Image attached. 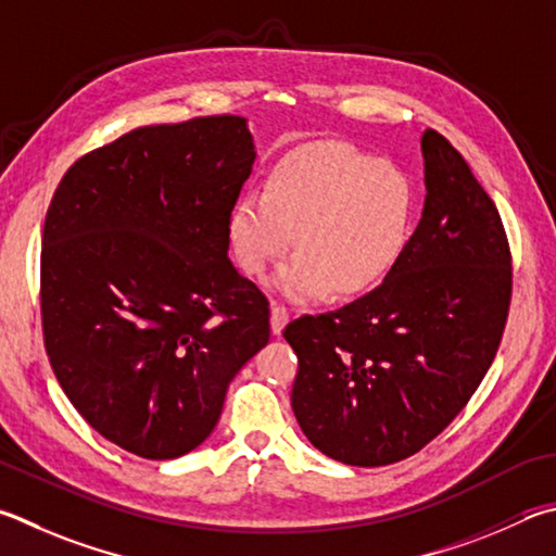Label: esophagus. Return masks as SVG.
I'll return each instance as SVG.
<instances>
[{"label": "esophagus", "instance_id": "34e87169", "mask_svg": "<svg viewBox=\"0 0 556 556\" xmlns=\"http://www.w3.org/2000/svg\"><path fill=\"white\" fill-rule=\"evenodd\" d=\"M271 332L275 336H281L285 332V326L289 323V311L285 306H271Z\"/></svg>", "mask_w": 556, "mask_h": 556}]
</instances>
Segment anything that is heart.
<instances>
[{
  "label": "heart",
  "mask_w": 556,
  "mask_h": 556,
  "mask_svg": "<svg viewBox=\"0 0 556 556\" xmlns=\"http://www.w3.org/2000/svg\"><path fill=\"white\" fill-rule=\"evenodd\" d=\"M416 189L401 167L340 140H318L271 169L267 187L245 191L228 214L240 269L260 277L296 243L271 277L294 304L359 294L389 275L406 250Z\"/></svg>",
  "instance_id": "b5f03b06"
}]
</instances>
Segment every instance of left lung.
<instances>
[{
	"mask_svg": "<svg viewBox=\"0 0 556 556\" xmlns=\"http://www.w3.org/2000/svg\"><path fill=\"white\" fill-rule=\"evenodd\" d=\"M426 201L381 285L340 311L291 320V408L326 457L383 467L467 406L506 328L510 252L498 208L445 136L420 140Z\"/></svg>",
	"mask_w": 556,
	"mask_h": 556,
	"instance_id": "1",
	"label": "left lung"
}]
</instances>
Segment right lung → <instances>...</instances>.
<instances>
[{
    "mask_svg": "<svg viewBox=\"0 0 556 556\" xmlns=\"http://www.w3.org/2000/svg\"><path fill=\"white\" fill-rule=\"evenodd\" d=\"M255 157L243 116L143 126L79 157L50 201V365L79 416L143 459L199 447L269 342L267 299L228 260Z\"/></svg>",
    "mask_w": 556,
    "mask_h": 556,
    "instance_id": "add662e5",
    "label": "right lung"
}]
</instances>
